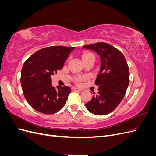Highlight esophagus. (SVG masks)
<instances>
[{"mask_svg":"<svg viewBox=\"0 0 156 156\" xmlns=\"http://www.w3.org/2000/svg\"><path fill=\"white\" fill-rule=\"evenodd\" d=\"M72 90L73 91H75V92H81L83 90H81V89H80V88H77V87H73V88H72Z\"/></svg>","mask_w":156,"mask_h":156,"instance_id":"34e87169","label":"esophagus"}]
</instances>
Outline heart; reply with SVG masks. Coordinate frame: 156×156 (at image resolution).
Here are the masks:
<instances>
[{"label": "heart", "mask_w": 156, "mask_h": 156, "mask_svg": "<svg viewBox=\"0 0 156 156\" xmlns=\"http://www.w3.org/2000/svg\"><path fill=\"white\" fill-rule=\"evenodd\" d=\"M81 58L84 62H86V61H87L88 60L94 59V55L92 53H90V52L86 51V52H84V53L82 54ZM82 80H83V79H78L77 80V82L80 83L82 81Z\"/></svg>", "instance_id": "b5f03b06"}]
</instances>
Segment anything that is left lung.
<instances>
[{
	"instance_id": "8db88e82",
	"label": "left lung",
	"mask_w": 156,
	"mask_h": 156,
	"mask_svg": "<svg viewBox=\"0 0 156 156\" xmlns=\"http://www.w3.org/2000/svg\"><path fill=\"white\" fill-rule=\"evenodd\" d=\"M100 56L101 67L96 79L98 92L86 103L88 111L105 115L114 111L124 98L129 83V70L124 55L114 46L104 42L84 45Z\"/></svg>"
}]
</instances>
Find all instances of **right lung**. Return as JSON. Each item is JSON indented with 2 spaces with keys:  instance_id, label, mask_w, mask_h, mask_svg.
<instances>
[{
  "instance_id": "1",
  "label": "right lung",
  "mask_w": 156,
  "mask_h": 156,
  "mask_svg": "<svg viewBox=\"0 0 156 156\" xmlns=\"http://www.w3.org/2000/svg\"><path fill=\"white\" fill-rule=\"evenodd\" d=\"M75 48L50 46L36 51L23 64L21 84L29 104L40 112L52 115L62 108L71 93L67 86H52L51 75L62 68Z\"/></svg>"
}]
</instances>
